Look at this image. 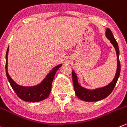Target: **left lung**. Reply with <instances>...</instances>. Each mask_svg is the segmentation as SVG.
Instances as JSON below:
<instances>
[{"mask_svg": "<svg viewBox=\"0 0 127 127\" xmlns=\"http://www.w3.org/2000/svg\"><path fill=\"white\" fill-rule=\"evenodd\" d=\"M105 36L110 40V43L112 44L116 51L117 64V71L115 77L111 82L104 87H98L94 89H89L83 87L79 84L77 74L74 70H72V82H73L75 94L79 99L84 101L96 102L106 98L112 92L120 76V63L119 61V48L118 43L115 40L111 30L108 28L105 31Z\"/></svg>", "mask_w": 127, "mask_h": 127, "instance_id": "obj_1", "label": "left lung"}]
</instances>
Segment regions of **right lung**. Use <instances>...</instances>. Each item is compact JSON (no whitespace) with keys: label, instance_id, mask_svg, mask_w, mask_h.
Wrapping results in <instances>:
<instances>
[{"label":"right lung","instance_id":"1","mask_svg":"<svg viewBox=\"0 0 127 127\" xmlns=\"http://www.w3.org/2000/svg\"><path fill=\"white\" fill-rule=\"evenodd\" d=\"M8 48L9 46L7 48L5 56L6 75L11 87H12L17 96L24 101L31 102H38L46 99L49 96L51 92V85L55 74L62 66V64H60L54 67L38 84L33 86H20L17 84L12 79L8 72Z\"/></svg>","mask_w":127,"mask_h":127}]
</instances>
